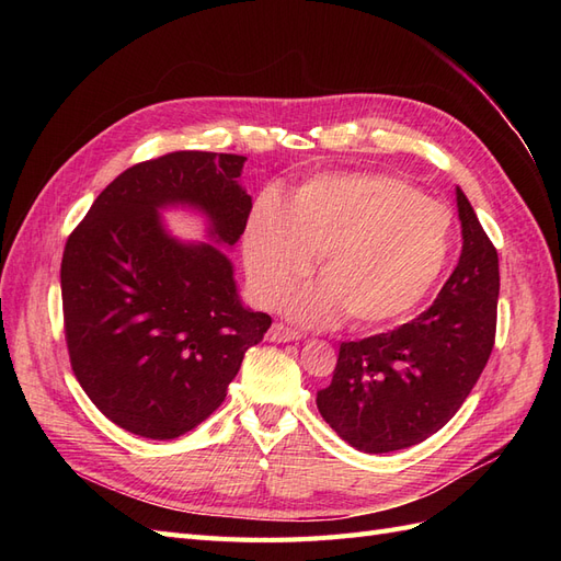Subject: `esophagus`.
<instances>
[{"mask_svg":"<svg viewBox=\"0 0 561 561\" xmlns=\"http://www.w3.org/2000/svg\"><path fill=\"white\" fill-rule=\"evenodd\" d=\"M268 342H278V344H285V342H297V339H301L299 332L285 328L283 322H276V325H271L268 334H266Z\"/></svg>","mask_w":561,"mask_h":561,"instance_id":"esophagus-1","label":"esophagus"}]
</instances>
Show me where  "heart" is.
I'll list each match as a JSON object with an SVG mask.
<instances>
[{"label":"heart","instance_id":"heart-1","mask_svg":"<svg viewBox=\"0 0 561 561\" xmlns=\"http://www.w3.org/2000/svg\"><path fill=\"white\" fill-rule=\"evenodd\" d=\"M454 217L414 184L386 173H322L280 203L262 194L243 233L252 295L278 304L311 274L320 283L287 304L304 325L344 313L363 330L393 325L433 290L449 262Z\"/></svg>","mask_w":561,"mask_h":561}]
</instances>
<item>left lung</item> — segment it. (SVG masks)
<instances>
[{
    "instance_id": "obj_1",
    "label": "left lung",
    "mask_w": 561,
    "mask_h": 561,
    "mask_svg": "<svg viewBox=\"0 0 561 561\" xmlns=\"http://www.w3.org/2000/svg\"><path fill=\"white\" fill-rule=\"evenodd\" d=\"M463 248L433 307L393 332L339 346L332 383L318 390L330 428L365 454L423 443L458 412L494 348L499 254L456 186Z\"/></svg>"
}]
</instances>
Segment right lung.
Segmentation results:
<instances>
[{
  "instance_id": "add662e5",
  "label": "right lung",
  "mask_w": 561,
  "mask_h": 561,
  "mask_svg": "<svg viewBox=\"0 0 561 561\" xmlns=\"http://www.w3.org/2000/svg\"><path fill=\"white\" fill-rule=\"evenodd\" d=\"M239 154L173 151L128 168L67 239L60 266L67 351L116 426L175 439L227 398L271 318L241 301L227 250L252 208ZM198 211L208 242H182L162 213Z\"/></svg>"
}]
</instances>
